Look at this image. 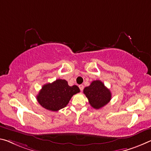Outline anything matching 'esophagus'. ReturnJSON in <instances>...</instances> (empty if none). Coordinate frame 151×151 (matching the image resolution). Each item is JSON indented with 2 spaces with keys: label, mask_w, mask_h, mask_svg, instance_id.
Listing matches in <instances>:
<instances>
[{
  "label": "esophagus",
  "mask_w": 151,
  "mask_h": 151,
  "mask_svg": "<svg viewBox=\"0 0 151 151\" xmlns=\"http://www.w3.org/2000/svg\"><path fill=\"white\" fill-rule=\"evenodd\" d=\"M78 87H79L80 90L81 91H82L83 90V88H84V85H78Z\"/></svg>",
  "instance_id": "34e87169"
}]
</instances>
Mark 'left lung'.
Masks as SVG:
<instances>
[{
  "instance_id": "1",
  "label": "left lung",
  "mask_w": 151,
  "mask_h": 151,
  "mask_svg": "<svg viewBox=\"0 0 151 151\" xmlns=\"http://www.w3.org/2000/svg\"><path fill=\"white\" fill-rule=\"evenodd\" d=\"M83 93L93 108L99 109L107 105L111 99V93L101 81H93Z\"/></svg>"
}]
</instances>
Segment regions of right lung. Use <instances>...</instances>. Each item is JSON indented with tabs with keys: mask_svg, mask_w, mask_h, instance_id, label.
<instances>
[{
	"mask_svg": "<svg viewBox=\"0 0 151 151\" xmlns=\"http://www.w3.org/2000/svg\"><path fill=\"white\" fill-rule=\"evenodd\" d=\"M80 92L76 85L69 86L64 79H57L43 86L37 95V100L45 109L56 111L65 107L71 97Z\"/></svg>",
	"mask_w": 151,
	"mask_h": 151,
	"instance_id": "add662e5",
	"label": "right lung"
}]
</instances>
